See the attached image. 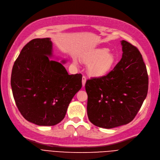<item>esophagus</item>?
I'll return each instance as SVG.
<instances>
[{
    "label": "esophagus",
    "instance_id": "1",
    "mask_svg": "<svg viewBox=\"0 0 160 160\" xmlns=\"http://www.w3.org/2000/svg\"><path fill=\"white\" fill-rule=\"evenodd\" d=\"M86 82V78L84 76H82V86H83V87L85 86Z\"/></svg>",
    "mask_w": 160,
    "mask_h": 160
}]
</instances>
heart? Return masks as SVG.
<instances>
[{
  "label": "heart",
  "instance_id": "heart-1",
  "mask_svg": "<svg viewBox=\"0 0 160 160\" xmlns=\"http://www.w3.org/2000/svg\"><path fill=\"white\" fill-rule=\"evenodd\" d=\"M83 62L88 65V71L90 75L96 78L105 76L109 74L116 63L114 54L108 51V48H98L93 52L82 58ZM77 65V61L74 60Z\"/></svg>",
  "mask_w": 160,
  "mask_h": 160
}]
</instances>
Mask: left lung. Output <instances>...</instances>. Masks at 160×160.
Returning a JSON list of instances; mask_svg holds the SVG:
<instances>
[{"instance_id": "left-lung-1", "label": "left lung", "mask_w": 160, "mask_h": 160, "mask_svg": "<svg viewBox=\"0 0 160 160\" xmlns=\"http://www.w3.org/2000/svg\"><path fill=\"white\" fill-rule=\"evenodd\" d=\"M122 58L110 72L88 80L87 114L94 125L110 129L133 120L148 90L146 66L140 51L122 40Z\"/></svg>"}]
</instances>
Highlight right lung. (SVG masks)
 <instances>
[{"instance_id":"1","label":"right lung","mask_w":160,"mask_h":160,"mask_svg":"<svg viewBox=\"0 0 160 160\" xmlns=\"http://www.w3.org/2000/svg\"><path fill=\"white\" fill-rule=\"evenodd\" d=\"M52 56L50 38L33 39L24 46L12 70L11 84L18 109L38 126H54L62 120L82 88V74L69 75L61 63L50 60Z\"/></svg>"}]
</instances>
